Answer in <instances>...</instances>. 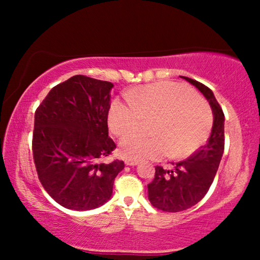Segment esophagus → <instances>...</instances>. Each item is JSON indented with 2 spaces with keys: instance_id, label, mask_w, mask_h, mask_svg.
I'll return each mask as SVG.
<instances>
[{
  "instance_id": "1",
  "label": "esophagus",
  "mask_w": 260,
  "mask_h": 260,
  "mask_svg": "<svg viewBox=\"0 0 260 260\" xmlns=\"http://www.w3.org/2000/svg\"><path fill=\"white\" fill-rule=\"evenodd\" d=\"M125 165L126 166H130V167H134V166H137L138 165V161L136 159H130V158H125Z\"/></svg>"
}]
</instances>
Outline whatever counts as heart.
I'll return each mask as SVG.
<instances>
[{"label":"heart","instance_id":"obj_1","mask_svg":"<svg viewBox=\"0 0 260 260\" xmlns=\"http://www.w3.org/2000/svg\"><path fill=\"white\" fill-rule=\"evenodd\" d=\"M129 99L117 98L109 111V126L117 136L139 128L144 120L155 119L154 137L132 134L120 141V154L130 159H155L166 156L183 158L205 143L213 116L205 101L181 84L157 83L135 88Z\"/></svg>","mask_w":260,"mask_h":260}]
</instances>
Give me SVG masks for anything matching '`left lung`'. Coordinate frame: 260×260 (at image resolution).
<instances>
[{
  "instance_id": "left-lung-1",
  "label": "left lung",
  "mask_w": 260,
  "mask_h": 260,
  "mask_svg": "<svg viewBox=\"0 0 260 260\" xmlns=\"http://www.w3.org/2000/svg\"><path fill=\"white\" fill-rule=\"evenodd\" d=\"M198 88L211 105L212 133L207 143L173 169L156 167L155 177L148 184V198L154 207L165 212H181L193 207L207 194L218 172L225 147V116L211 88L190 78L182 77Z\"/></svg>"
}]
</instances>
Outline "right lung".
I'll return each mask as SVG.
<instances>
[{"instance_id":"1","label":"right lung","mask_w":260,"mask_h":260,"mask_svg":"<svg viewBox=\"0 0 260 260\" xmlns=\"http://www.w3.org/2000/svg\"><path fill=\"white\" fill-rule=\"evenodd\" d=\"M112 83L73 76L56 85L35 111L33 156L45 190L62 207L88 211L104 205L124 169L99 159L116 148L109 137Z\"/></svg>"}]
</instances>
